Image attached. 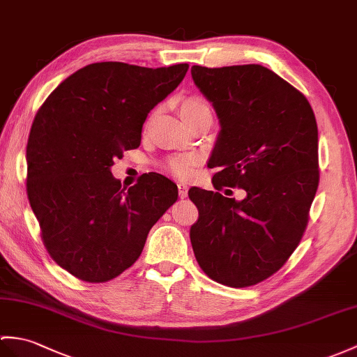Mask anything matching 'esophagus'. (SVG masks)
<instances>
[{"label":"esophagus","mask_w":357,"mask_h":357,"mask_svg":"<svg viewBox=\"0 0 357 357\" xmlns=\"http://www.w3.org/2000/svg\"><path fill=\"white\" fill-rule=\"evenodd\" d=\"M178 193H179V197H185L187 196L188 187L184 184V182H179V184H178Z\"/></svg>","instance_id":"34e87169"}]
</instances>
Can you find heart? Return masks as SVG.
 I'll return each mask as SVG.
<instances>
[{
  "instance_id": "1",
  "label": "heart",
  "mask_w": 357,
  "mask_h": 357,
  "mask_svg": "<svg viewBox=\"0 0 357 357\" xmlns=\"http://www.w3.org/2000/svg\"><path fill=\"white\" fill-rule=\"evenodd\" d=\"M179 114L182 120L188 124L195 119L201 117V115H211V107L210 103L201 96H187L179 100ZM193 164L195 161L190 156H179V158H173L169 162V167L178 176H188L192 173Z\"/></svg>"
}]
</instances>
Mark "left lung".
Segmentation results:
<instances>
[{
	"instance_id": "left-lung-1",
	"label": "left lung",
	"mask_w": 357,
	"mask_h": 357,
	"mask_svg": "<svg viewBox=\"0 0 357 357\" xmlns=\"http://www.w3.org/2000/svg\"><path fill=\"white\" fill-rule=\"evenodd\" d=\"M192 77L220 123L213 184L246 192L236 201L190 188L195 257L220 284L254 286L283 266L307 227L319 182L317 119L304 94L261 65H193Z\"/></svg>"
}]
</instances>
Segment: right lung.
<instances>
[{
    "label": "right lung",
    "instance_id": "obj_1",
    "mask_svg": "<svg viewBox=\"0 0 357 357\" xmlns=\"http://www.w3.org/2000/svg\"><path fill=\"white\" fill-rule=\"evenodd\" d=\"M187 70L188 63H89L38 109L27 141L29 202L48 254L76 278L105 283L119 277L176 202L178 187L169 178L146 173L126 190L111 167L139 146L147 114Z\"/></svg>",
    "mask_w": 357,
    "mask_h": 357
}]
</instances>
